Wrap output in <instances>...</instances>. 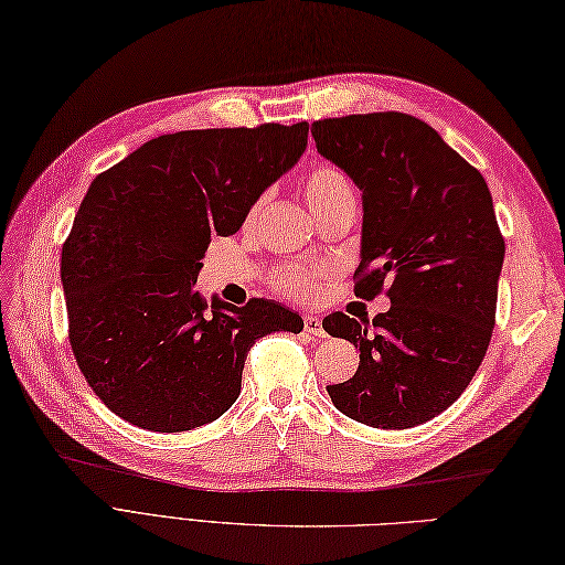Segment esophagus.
Returning a JSON list of instances; mask_svg holds the SVG:
<instances>
[{"mask_svg": "<svg viewBox=\"0 0 565 565\" xmlns=\"http://www.w3.org/2000/svg\"><path fill=\"white\" fill-rule=\"evenodd\" d=\"M305 330H307L309 335H313V338H326L323 323H321L319 316H313V313H307V316H305Z\"/></svg>", "mask_w": 565, "mask_h": 565, "instance_id": "34e87169", "label": "esophagus"}]
</instances>
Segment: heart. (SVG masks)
<instances>
[{"instance_id":"heart-1","label":"heart","mask_w":565,"mask_h":565,"mask_svg":"<svg viewBox=\"0 0 565 565\" xmlns=\"http://www.w3.org/2000/svg\"><path fill=\"white\" fill-rule=\"evenodd\" d=\"M301 191H305V199L309 203L311 213L319 220L340 209H345V205H352L354 209V191H352L350 179L333 162H313L307 170L305 179H301ZM260 205H264V199H256L252 203V209L246 211V225L256 223ZM323 275H326L323 268L285 266L273 275V287L287 297L305 299L319 292Z\"/></svg>"}]
</instances>
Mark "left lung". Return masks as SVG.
<instances>
[{
	"mask_svg": "<svg viewBox=\"0 0 565 565\" xmlns=\"http://www.w3.org/2000/svg\"><path fill=\"white\" fill-rule=\"evenodd\" d=\"M311 136L362 189L354 295L391 299L371 321L323 319L328 335L360 348L356 374L328 395L354 422L409 429L458 401L489 348L505 256L489 186L412 115L319 119Z\"/></svg>",
	"mask_w": 565,
	"mask_h": 565,
	"instance_id": "1",
	"label": "left lung"
}]
</instances>
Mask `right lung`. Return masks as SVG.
I'll list each match as a JSON object with an SVG mask.
<instances>
[{
  "instance_id": "add662e5",
  "label": "right lung",
  "mask_w": 565,
  "mask_h": 565,
  "mask_svg": "<svg viewBox=\"0 0 565 565\" xmlns=\"http://www.w3.org/2000/svg\"><path fill=\"white\" fill-rule=\"evenodd\" d=\"M307 136V121L164 134L93 179L62 285L76 364L117 417L160 434L209 424L239 397L254 342L305 328L270 299L209 305L194 287L211 237L235 235Z\"/></svg>"
}]
</instances>
